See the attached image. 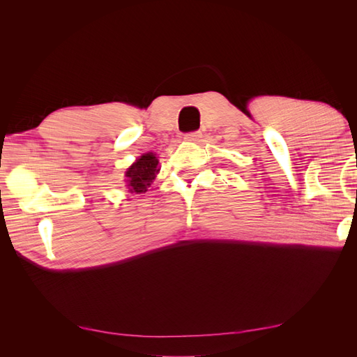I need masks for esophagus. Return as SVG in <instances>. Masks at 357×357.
<instances>
[{"label":"esophagus","mask_w":357,"mask_h":357,"mask_svg":"<svg viewBox=\"0 0 357 357\" xmlns=\"http://www.w3.org/2000/svg\"><path fill=\"white\" fill-rule=\"evenodd\" d=\"M186 139V142H198V139L201 138V132L199 131H192V132H186L185 137H183Z\"/></svg>","instance_id":"1"}]
</instances>
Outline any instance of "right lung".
I'll return each mask as SVG.
<instances>
[{
	"label": "right lung",
	"mask_w": 357,
	"mask_h": 357,
	"mask_svg": "<svg viewBox=\"0 0 357 357\" xmlns=\"http://www.w3.org/2000/svg\"><path fill=\"white\" fill-rule=\"evenodd\" d=\"M158 162L159 160L153 153H146L137 159L131 168H128L126 181L129 183L128 188L131 193H146L149 190L159 171Z\"/></svg>",
	"instance_id": "right-lung-1"
}]
</instances>
